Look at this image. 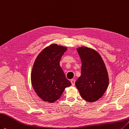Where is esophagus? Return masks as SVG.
I'll return each instance as SVG.
<instances>
[{
    "label": "esophagus",
    "instance_id": "34e87169",
    "mask_svg": "<svg viewBox=\"0 0 129 129\" xmlns=\"http://www.w3.org/2000/svg\"><path fill=\"white\" fill-rule=\"evenodd\" d=\"M71 83L73 86H74L75 85V79H71Z\"/></svg>",
    "mask_w": 129,
    "mask_h": 129
}]
</instances>
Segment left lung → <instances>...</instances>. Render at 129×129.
I'll return each instance as SVG.
<instances>
[{
    "label": "left lung",
    "instance_id": "left-lung-1",
    "mask_svg": "<svg viewBox=\"0 0 129 129\" xmlns=\"http://www.w3.org/2000/svg\"><path fill=\"white\" fill-rule=\"evenodd\" d=\"M77 51L81 61V69L76 86L84 100L96 102L104 95L109 84L104 62L99 52L91 48L81 47Z\"/></svg>",
    "mask_w": 129,
    "mask_h": 129
}]
</instances>
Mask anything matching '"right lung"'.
I'll list each match as a JSON object with an SVG mask.
<instances>
[{"label":"right lung","mask_w":129,"mask_h":129,"mask_svg":"<svg viewBox=\"0 0 129 129\" xmlns=\"http://www.w3.org/2000/svg\"><path fill=\"white\" fill-rule=\"evenodd\" d=\"M67 47L52 44L45 48L36 58L31 73V83L38 96L44 102L53 103L71 86L60 66Z\"/></svg>","instance_id":"add662e5"}]
</instances>
